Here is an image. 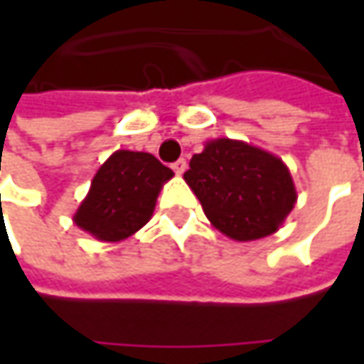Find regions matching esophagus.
<instances>
[{
    "instance_id": "obj_1",
    "label": "esophagus",
    "mask_w": 364,
    "mask_h": 364,
    "mask_svg": "<svg viewBox=\"0 0 364 364\" xmlns=\"http://www.w3.org/2000/svg\"><path fill=\"white\" fill-rule=\"evenodd\" d=\"M172 170H174L176 174L178 176H182L184 172H186V160H178L172 164Z\"/></svg>"
}]
</instances>
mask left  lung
Masks as SVG:
<instances>
[{
    "label": "left lung",
    "mask_w": 364,
    "mask_h": 364,
    "mask_svg": "<svg viewBox=\"0 0 364 364\" xmlns=\"http://www.w3.org/2000/svg\"><path fill=\"white\" fill-rule=\"evenodd\" d=\"M184 180L213 227L241 243L273 235L298 200L282 158L229 137L206 141Z\"/></svg>",
    "instance_id": "1"
}]
</instances>
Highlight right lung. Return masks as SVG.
I'll use <instances>...</instances> for the list:
<instances>
[{
	"label": "right lung",
	"mask_w": 364,
	"mask_h": 364,
	"mask_svg": "<svg viewBox=\"0 0 364 364\" xmlns=\"http://www.w3.org/2000/svg\"><path fill=\"white\" fill-rule=\"evenodd\" d=\"M172 176L147 151L117 149L92 176L89 194L73 220L99 241H123L151 218L161 186Z\"/></svg>",
	"instance_id": "right-lung-1"
}]
</instances>
